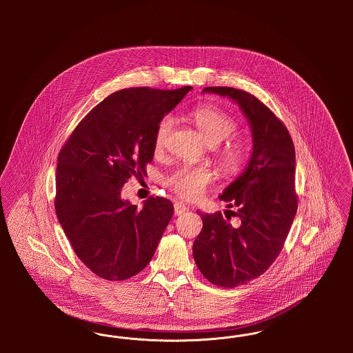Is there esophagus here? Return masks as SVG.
<instances>
[{"label":"esophagus","mask_w":353,"mask_h":353,"mask_svg":"<svg viewBox=\"0 0 353 353\" xmlns=\"http://www.w3.org/2000/svg\"><path fill=\"white\" fill-rule=\"evenodd\" d=\"M189 210V208L184 205L183 202H176L174 203V216H181V214H184Z\"/></svg>","instance_id":"1"}]
</instances>
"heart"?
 <instances>
[{"instance_id":"b5f03b06","label":"heart","mask_w":353,"mask_h":353,"mask_svg":"<svg viewBox=\"0 0 353 353\" xmlns=\"http://www.w3.org/2000/svg\"><path fill=\"white\" fill-rule=\"evenodd\" d=\"M190 118L199 127L203 137L210 144H219L236 130L235 119L217 105H199L190 111ZM173 127V118L167 115L156 127L153 137V148L156 152L164 150ZM219 161L230 173L239 172L248 157V150L242 140L229 139L219 148ZM213 181V173L206 168L180 167L165 179V185L172 192L185 200H199L206 188Z\"/></svg>"}]
</instances>
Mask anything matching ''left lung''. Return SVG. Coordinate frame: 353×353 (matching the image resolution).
<instances>
[{
    "label": "left lung",
    "mask_w": 353,
    "mask_h": 353,
    "mask_svg": "<svg viewBox=\"0 0 353 353\" xmlns=\"http://www.w3.org/2000/svg\"><path fill=\"white\" fill-rule=\"evenodd\" d=\"M203 92L236 101L252 127L250 163L219 196L236 212H199L202 230L193 243L202 275L213 285L233 288L261 276L283 249L298 210L295 148L283 121L252 94L233 87H206Z\"/></svg>",
    "instance_id": "8db88e82"
}]
</instances>
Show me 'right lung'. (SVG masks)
I'll return each mask as SVG.
<instances>
[{
  "label": "right lung",
  "mask_w": 353,
  "mask_h": 353,
  "mask_svg": "<svg viewBox=\"0 0 353 353\" xmlns=\"http://www.w3.org/2000/svg\"><path fill=\"white\" fill-rule=\"evenodd\" d=\"M193 87L124 88L95 105L58 154L55 212L78 258L107 281H124L144 269L173 214V203L150 197L143 208L120 190L147 174L159 121Z\"/></svg>",
  "instance_id": "add662e5"
}]
</instances>
